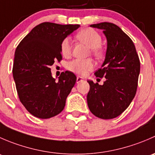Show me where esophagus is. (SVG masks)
I'll list each match as a JSON object with an SVG mask.
<instances>
[{"label":"esophagus","instance_id":"34e87169","mask_svg":"<svg viewBox=\"0 0 155 155\" xmlns=\"http://www.w3.org/2000/svg\"><path fill=\"white\" fill-rule=\"evenodd\" d=\"M82 81H83V79L82 77H80V76H77V78H76V82L79 83V82H82Z\"/></svg>","mask_w":155,"mask_h":155}]
</instances>
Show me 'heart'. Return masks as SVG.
<instances>
[{
    "instance_id": "heart-1",
    "label": "heart",
    "mask_w": 155,
    "mask_h": 155,
    "mask_svg": "<svg viewBox=\"0 0 155 155\" xmlns=\"http://www.w3.org/2000/svg\"><path fill=\"white\" fill-rule=\"evenodd\" d=\"M75 38L81 43H84L90 48L91 54L97 58H103L105 56V49L101 46L102 37L101 35L92 28H84L79 31L75 35ZM72 46L69 38H64L61 43V52L64 57H69L71 54ZM94 68V63L91 58L74 59L68 64V69L76 74H87Z\"/></svg>"
}]
</instances>
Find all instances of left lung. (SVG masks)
<instances>
[{"label": "left lung", "instance_id": "8db88e82", "mask_svg": "<svg viewBox=\"0 0 155 155\" xmlns=\"http://www.w3.org/2000/svg\"><path fill=\"white\" fill-rule=\"evenodd\" d=\"M91 27L102 29L107 39L106 58L102 68L94 73L105 77L101 85L88 80L87 95L89 109L102 119H112L121 115L134 98L138 85L140 61L134 42L113 23L101 22Z\"/></svg>", "mask_w": 155, "mask_h": 155}]
</instances>
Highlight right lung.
Masks as SVG:
<instances>
[{"mask_svg": "<svg viewBox=\"0 0 155 155\" xmlns=\"http://www.w3.org/2000/svg\"><path fill=\"white\" fill-rule=\"evenodd\" d=\"M79 27L43 22L31 30L15 49L12 75L18 98L37 118L54 117L65 107L76 76L72 72H62L55 81L50 66L62 60V40Z\"/></svg>", "mask_w": 155, "mask_h": 155, "instance_id": "right-lung-1", "label": "right lung"}]
</instances>
